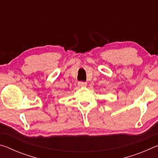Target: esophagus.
I'll use <instances>...</instances> for the list:
<instances>
[{"instance_id": "obj_1", "label": "esophagus", "mask_w": 158, "mask_h": 158, "mask_svg": "<svg viewBox=\"0 0 158 158\" xmlns=\"http://www.w3.org/2000/svg\"><path fill=\"white\" fill-rule=\"evenodd\" d=\"M78 85L79 86H85L87 85L86 82H83V81H79L78 82Z\"/></svg>"}]
</instances>
